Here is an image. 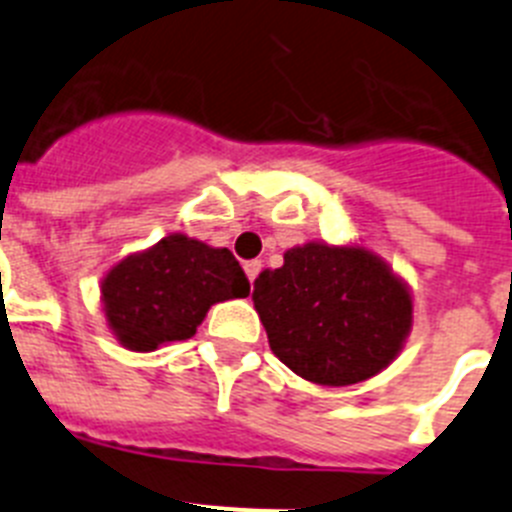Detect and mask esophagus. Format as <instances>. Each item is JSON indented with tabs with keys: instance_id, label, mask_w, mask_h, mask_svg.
<instances>
[{
	"instance_id": "obj_1",
	"label": "esophagus",
	"mask_w": 512,
	"mask_h": 512,
	"mask_svg": "<svg viewBox=\"0 0 512 512\" xmlns=\"http://www.w3.org/2000/svg\"><path fill=\"white\" fill-rule=\"evenodd\" d=\"M243 271H246L248 282H251V287H253V282H256V277H259V271H261V261L259 259L246 261V264H243Z\"/></svg>"
}]
</instances>
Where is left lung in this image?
Instances as JSON below:
<instances>
[{
  "label": "left lung",
  "instance_id": "1",
  "mask_svg": "<svg viewBox=\"0 0 512 512\" xmlns=\"http://www.w3.org/2000/svg\"><path fill=\"white\" fill-rule=\"evenodd\" d=\"M269 346L297 377L346 387L377 377L413 330V292L359 243L310 241L253 282Z\"/></svg>",
  "mask_w": 512,
  "mask_h": 512
}]
</instances>
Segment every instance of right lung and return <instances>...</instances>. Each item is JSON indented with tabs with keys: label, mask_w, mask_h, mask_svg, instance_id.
<instances>
[{
	"label": "right lung",
	"mask_w": 512,
	"mask_h": 512,
	"mask_svg": "<svg viewBox=\"0 0 512 512\" xmlns=\"http://www.w3.org/2000/svg\"><path fill=\"white\" fill-rule=\"evenodd\" d=\"M251 284L228 248L171 233L128 253L99 284L104 320L128 351H156L197 333L217 302L248 297Z\"/></svg>",
	"instance_id": "add662e5"
}]
</instances>
